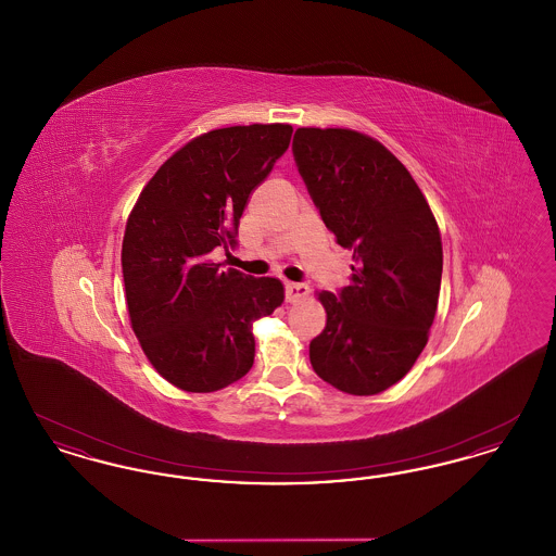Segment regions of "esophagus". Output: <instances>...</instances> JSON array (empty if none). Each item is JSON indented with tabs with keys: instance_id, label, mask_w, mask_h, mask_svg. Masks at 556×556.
<instances>
[{
	"instance_id": "esophagus-1",
	"label": "esophagus",
	"mask_w": 556,
	"mask_h": 556,
	"mask_svg": "<svg viewBox=\"0 0 556 556\" xmlns=\"http://www.w3.org/2000/svg\"><path fill=\"white\" fill-rule=\"evenodd\" d=\"M311 288L306 283H286V300L288 302H298V300H304L308 298Z\"/></svg>"
}]
</instances>
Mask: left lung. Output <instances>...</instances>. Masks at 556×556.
<instances>
[{"label": "left lung", "mask_w": 556, "mask_h": 556, "mask_svg": "<svg viewBox=\"0 0 556 556\" xmlns=\"http://www.w3.org/2000/svg\"><path fill=\"white\" fill-rule=\"evenodd\" d=\"M291 150L323 223L354 252L350 283L318 293L327 325L311 365L345 394H379L427 344L442 283L438 223L404 164L363 132L298 129Z\"/></svg>", "instance_id": "obj_1"}]
</instances>
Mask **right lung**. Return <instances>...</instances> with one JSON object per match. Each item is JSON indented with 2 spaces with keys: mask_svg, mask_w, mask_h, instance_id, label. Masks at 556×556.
Segmentation results:
<instances>
[{
  "mask_svg": "<svg viewBox=\"0 0 556 556\" xmlns=\"http://www.w3.org/2000/svg\"><path fill=\"white\" fill-rule=\"evenodd\" d=\"M290 125H250L191 139L143 187L123 239L132 331L160 375L186 392H216L254 365L252 323L283 302L273 277L212 263L238 245L252 189L290 148Z\"/></svg>",
  "mask_w": 556,
  "mask_h": 556,
  "instance_id": "add662e5",
  "label": "right lung"
}]
</instances>
